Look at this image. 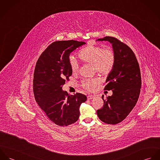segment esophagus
<instances>
[{
  "label": "esophagus",
  "instance_id": "1",
  "mask_svg": "<svg viewBox=\"0 0 160 160\" xmlns=\"http://www.w3.org/2000/svg\"><path fill=\"white\" fill-rule=\"evenodd\" d=\"M93 98H94V96L92 95H89L88 96V100H91V99Z\"/></svg>",
  "mask_w": 160,
  "mask_h": 160
}]
</instances>
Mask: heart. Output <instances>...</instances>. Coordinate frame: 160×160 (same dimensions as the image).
I'll use <instances>...</instances> for the list:
<instances>
[{
    "mask_svg": "<svg viewBox=\"0 0 160 160\" xmlns=\"http://www.w3.org/2000/svg\"><path fill=\"white\" fill-rule=\"evenodd\" d=\"M79 57L84 62L91 63L97 72L102 74H108L113 69L115 62L114 53L112 49H103L100 46H87L79 52ZM69 65L71 71L76 74L79 70V64L76 59L71 57ZM100 80L97 78L85 79L82 81V86L89 91H93Z\"/></svg>",
    "mask_w": 160,
    "mask_h": 160,
    "instance_id": "heart-1",
    "label": "heart"
}]
</instances>
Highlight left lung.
Instances as JSON below:
<instances>
[{
  "label": "left lung",
  "instance_id": "obj_1",
  "mask_svg": "<svg viewBox=\"0 0 160 160\" xmlns=\"http://www.w3.org/2000/svg\"><path fill=\"white\" fill-rule=\"evenodd\" d=\"M97 41L112 44L115 62L105 87V90H112L113 95L106 100L102 95L104 105L97 113L103 122L116 124L127 117L137 103L142 84L140 68L134 53L125 44L110 36Z\"/></svg>",
  "mask_w": 160,
  "mask_h": 160
}]
</instances>
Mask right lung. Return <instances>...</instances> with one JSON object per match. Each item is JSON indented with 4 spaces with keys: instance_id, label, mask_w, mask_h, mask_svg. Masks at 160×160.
I'll return each instance as SVG.
<instances>
[{
    "instance_id": "1",
    "label": "right lung",
    "mask_w": 160,
    "mask_h": 160,
    "mask_svg": "<svg viewBox=\"0 0 160 160\" xmlns=\"http://www.w3.org/2000/svg\"><path fill=\"white\" fill-rule=\"evenodd\" d=\"M86 44L77 41H56L39 57L34 69L33 92L35 100L55 124L67 126L79 117V107L87 100L84 94L69 95L62 89L65 80L72 75L69 55Z\"/></svg>"
}]
</instances>
